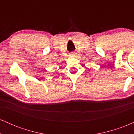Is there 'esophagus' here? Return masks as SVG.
I'll return each mask as SVG.
<instances>
[{
	"instance_id": "obj_1",
	"label": "esophagus",
	"mask_w": 134,
	"mask_h": 134,
	"mask_svg": "<svg viewBox=\"0 0 134 134\" xmlns=\"http://www.w3.org/2000/svg\"><path fill=\"white\" fill-rule=\"evenodd\" d=\"M70 56H71V57H74L76 55H75L74 53H70Z\"/></svg>"
}]
</instances>
